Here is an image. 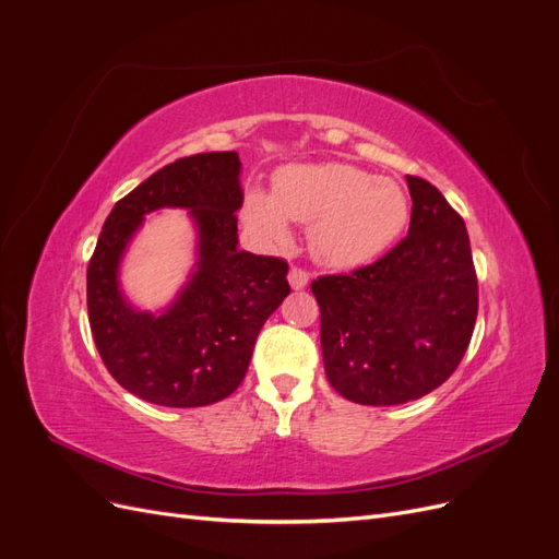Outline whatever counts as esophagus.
Segmentation results:
<instances>
[{
  "label": "esophagus",
  "mask_w": 559,
  "mask_h": 559,
  "mask_svg": "<svg viewBox=\"0 0 559 559\" xmlns=\"http://www.w3.org/2000/svg\"><path fill=\"white\" fill-rule=\"evenodd\" d=\"M308 282H310V273H308V270H302V267H292V270H289V284H292L294 292L306 289Z\"/></svg>",
  "instance_id": "esophagus-1"
}]
</instances>
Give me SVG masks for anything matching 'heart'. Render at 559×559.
Segmentation results:
<instances>
[{"instance_id":"obj_1","label":"heart","mask_w":559,"mask_h":559,"mask_svg":"<svg viewBox=\"0 0 559 559\" xmlns=\"http://www.w3.org/2000/svg\"><path fill=\"white\" fill-rule=\"evenodd\" d=\"M408 214V198L394 181L341 163L286 165L275 175L273 195L253 189L242 205L247 226L275 245L289 240V218L312 224L314 259L341 270L382 257Z\"/></svg>"}]
</instances>
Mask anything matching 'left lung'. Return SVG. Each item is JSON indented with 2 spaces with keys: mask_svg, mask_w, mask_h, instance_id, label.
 Returning a JSON list of instances; mask_svg holds the SVG:
<instances>
[{
  "mask_svg": "<svg viewBox=\"0 0 559 559\" xmlns=\"http://www.w3.org/2000/svg\"><path fill=\"white\" fill-rule=\"evenodd\" d=\"M408 179V235L376 263L312 282L331 386L361 405H396L441 386L460 366L478 317V280L464 218L443 193Z\"/></svg>",
  "mask_w": 559,
  "mask_h": 559,
  "instance_id": "1",
  "label": "left lung"
}]
</instances>
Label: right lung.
<instances>
[{"instance_id": "add662e5", "label": "right lung", "mask_w": 559, "mask_h": 559, "mask_svg": "<svg viewBox=\"0 0 559 559\" xmlns=\"http://www.w3.org/2000/svg\"><path fill=\"white\" fill-rule=\"evenodd\" d=\"M240 156L212 151L160 167L114 205L88 263V319L111 378L142 401L200 408L230 396L247 376L265 319L289 296L284 259L238 247ZM189 209L199 261L170 309L134 311L117 286V265L143 216Z\"/></svg>"}]
</instances>
